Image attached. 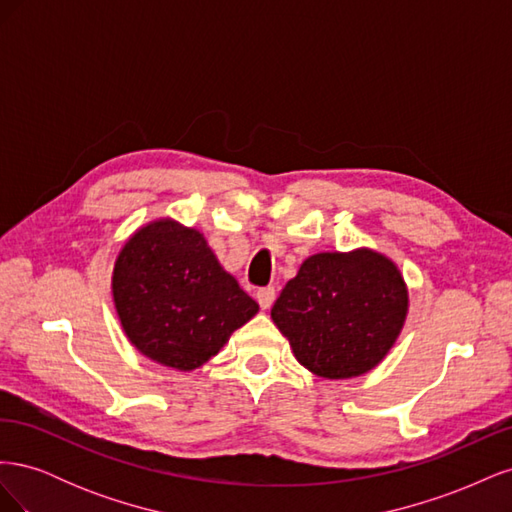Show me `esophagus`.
Returning a JSON list of instances; mask_svg holds the SVG:
<instances>
[{
	"label": "esophagus",
	"instance_id": "obj_1",
	"mask_svg": "<svg viewBox=\"0 0 512 512\" xmlns=\"http://www.w3.org/2000/svg\"><path fill=\"white\" fill-rule=\"evenodd\" d=\"M256 301H258V305H260L262 309H269V307L273 305V301H275V288H273V286L260 288V290L256 292Z\"/></svg>",
	"mask_w": 512,
	"mask_h": 512
}]
</instances>
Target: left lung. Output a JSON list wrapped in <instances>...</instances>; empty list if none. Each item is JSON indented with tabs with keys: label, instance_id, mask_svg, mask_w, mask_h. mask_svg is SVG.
Wrapping results in <instances>:
<instances>
[{
	"label": "left lung",
	"instance_id": "1",
	"mask_svg": "<svg viewBox=\"0 0 512 512\" xmlns=\"http://www.w3.org/2000/svg\"><path fill=\"white\" fill-rule=\"evenodd\" d=\"M408 286L395 262L369 247L303 260L271 309L297 361L327 380L378 367L404 329Z\"/></svg>",
	"mask_w": 512,
	"mask_h": 512
}]
</instances>
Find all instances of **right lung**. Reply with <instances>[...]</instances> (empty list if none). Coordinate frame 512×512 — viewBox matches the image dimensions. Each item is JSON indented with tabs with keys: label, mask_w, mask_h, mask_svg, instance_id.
Here are the masks:
<instances>
[{
	"label": "right lung",
	"mask_w": 512,
	"mask_h": 512,
	"mask_svg": "<svg viewBox=\"0 0 512 512\" xmlns=\"http://www.w3.org/2000/svg\"><path fill=\"white\" fill-rule=\"evenodd\" d=\"M111 288L130 344L179 371L205 365L258 314L203 232L170 218L141 226L123 243Z\"/></svg>",
	"instance_id": "1"
}]
</instances>
